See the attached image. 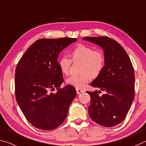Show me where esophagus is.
Segmentation results:
<instances>
[{
	"instance_id": "1",
	"label": "esophagus",
	"mask_w": 146,
	"mask_h": 146,
	"mask_svg": "<svg viewBox=\"0 0 146 146\" xmlns=\"http://www.w3.org/2000/svg\"><path fill=\"white\" fill-rule=\"evenodd\" d=\"M84 92H85V91H84L83 90H82V89L76 88V92H77L78 95H79V94H81V93H83Z\"/></svg>"
}]
</instances>
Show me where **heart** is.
<instances>
[{
  "instance_id": "1",
  "label": "heart",
  "mask_w": 146,
  "mask_h": 146,
  "mask_svg": "<svg viewBox=\"0 0 146 146\" xmlns=\"http://www.w3.org/2000/svg\"><path fill=\"white\" fill-rule=\"evenodd\" d=\"M72 59L74 61H81L80 74L72 75L66 80V83L76 88H83L92 79L97 77L103 71L105 65L104 54L100 50H94L90 46L79 44L71 51ZM70 57L67 55L61 56L58 64L63 73L68 74L72 64Z\"/></svg>"
}]
</instances>
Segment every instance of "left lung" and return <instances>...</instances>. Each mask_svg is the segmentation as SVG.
I'll return each instance as SVG.
<instances>
[{
    "label": "left lung",
    "instance_id": "left-lung-1",
    "mask_svg": "<svg viewBox=\"0 0 146 146\" xmlns=\"http://www.w3.org/2000/svg\"><path fill=\"white\" fill-rule=\"evenodd\" d=\"M84 40L98 45L104 50L105 65L91 86L100 90L86 92L90 96L89 115L96 123L106 127L116 126L124 121L135 97L133 66L124 48L107 36L85 37Z\"/></svg>",
    "mask_w": 146,
    "mask_h": 146
}]
</instances>
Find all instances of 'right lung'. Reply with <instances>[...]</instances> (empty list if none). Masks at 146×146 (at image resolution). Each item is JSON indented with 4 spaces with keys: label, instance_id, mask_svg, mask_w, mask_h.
Instances as JSON below:
<instances>
[{
    "label": "right lung",
    "instance_id": "add662e5",
    "mask_svg": "<svg viewBox=\"0 0 146 146\" xmlns=\"http://www.w3.org/2000/svg\"><path fill=\"white\" fill-rule=\"evenodd\" d=\"M77 38H42L27 48L15 70V96L27 120L33 126L52 130L63 123L76 96L66 85L59 66V54ZM56 88V93H50Z\"/></svg>",
    "mask_w": 146,
    "mask_h": 146
}]
</instances>
